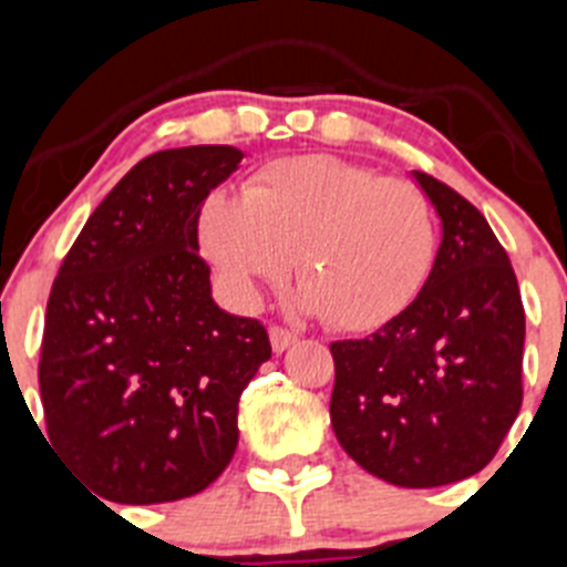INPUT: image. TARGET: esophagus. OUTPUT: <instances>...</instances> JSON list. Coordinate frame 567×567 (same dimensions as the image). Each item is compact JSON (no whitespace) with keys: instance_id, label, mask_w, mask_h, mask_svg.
Returning a JSON list of instances; mask_svg holds the SVG:
<instances>
[{"instance_id":"34e87169","label":"esophagus","mask_w":567,"mask_h":567,"mask_svg":"<svg viewBox=\"0 0 567 567\" xmlns=\"http://www.w3.org/2000/svg\"><path fill=\"white\" fill-rule=\"evenodd\" d=\"M269 343H272V352L280 354V352H287L289 346L298 343V334H295L292 329L269 327Z\"/></svg>"}]
</instances>
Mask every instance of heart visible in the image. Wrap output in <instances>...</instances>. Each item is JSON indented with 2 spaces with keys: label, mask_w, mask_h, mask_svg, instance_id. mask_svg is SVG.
<instances>
[{
  "label": "heart",
  "mask_w": 567,
  "mask_h": 567,
  "mask_svg": "<svg viewBox=\"0 0 567 567\" xmlns=\"http://www.w3.org/2000/svg\"><path fill=\"white\" fill-rule=\"evenodd\" d=\"M195 229L238 303L255 307L295 255L300 303L346 332L378 329L412 307L437 258L429 195L334 155L278 158L240 193L213 189Z\"/></svg>",
  "instance_id": "heart-1"
}]
</instances>
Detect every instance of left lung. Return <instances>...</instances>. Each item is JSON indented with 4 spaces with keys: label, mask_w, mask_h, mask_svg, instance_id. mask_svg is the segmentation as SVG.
Listing matches in <instances>:
<instances>
[{
    "label": "left lung",
    "mask_w": 567,
    "mask_h": 567,
    "mask_svg": "<svg viewBox=\"0 0 567 567\" xmlns=\"http://www.w3.org/2000/svg\"><path fill=\"white\" fill-rule=\"evenodd\" d=\"M412 178L440 218L434 269L398 318L329 346V414L360 468L403 488H434L483 471L517 420L525 312L483 213L432 175L414 169Z\"/></svg>",
    "instance_id": "obj_1"
}]
</instances>
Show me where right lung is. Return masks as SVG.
I'll list each match as a JSON object with an SVG mask.
<instances>
[{"instance_id": "obj_1", "label": "right lung", "mask_w": 567, "mask_h": 567, "mask_svg": "<svg viewBox=\"0 0 567 567\" xmlns=\"http://www.w3.org/2000/svg\"><path fill=\"white\" fill-rule=\"evenodd\" d=\"M240 158L229 144L147 155L53 280L39 360L48 440L110 503H173L218 480L240 392L272 358L258 320L215 303L198 255V207Z\"/></svg>"}]
</instances>
